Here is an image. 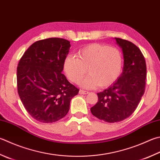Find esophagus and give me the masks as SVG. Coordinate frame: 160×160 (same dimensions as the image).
Segmentation results:
<instances>
[{"instance_id":"esophagus-1","label":"esophagus","mask_w":160,"mask_h":160,"mask_svg":"<svg viewBox=\"0 0 160 160\" xmlns=\"http://www.w3.org/2000/svg\"><path fill=\"white\" fill-rule=\"evenodd\" d=\"M79 93L80 94H83V95H86L88 94V92L86 91V90H79Z\"/></svg>"}]
</instances>
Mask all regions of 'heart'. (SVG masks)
<instances>
[{"instance_id":"obj_1","label":"heart","mask_w":160,"mask_h":160,"mask_svg":"<svg viewBox=\"0 0 160 160\" xmlns=\"http://www.w3.org/2000/svg\"><path fill=\"white\" fill-rule=\"evenodd\" d=\"M76 56H68L63 68L66 76L75 83H79L88 71L89 76L81 83L84 88H106L115 82L121 72L122 56L116 47L92 43L81 49Z\"/></svg>"}]
</instances>
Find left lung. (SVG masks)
I'll return each instance as SVG.
<instances>
[{
    "instance_id": "1",
    "label": "left lung",
    "mask_w": 160,
    "mask_h": 160,
    "mask_svg": "<svg viewBox=\"0 0 160 160\" xmlns=\"http://www.w3.org/2000/svg\"><path fill=\"white\" fill-rule=\"evenodd\" d=\"M121 48L124 66L120 76L103 92L90 108L92 114L107 122H118L136 110L145 92L146 64L141 50L131 42L115 38Z\"/></svg>"
}]
</instances>
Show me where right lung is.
<instances>
[{
	"mask_svg": "<svg viewBox=\"0 0 160 160\" xmlns=\"http://www.w3.org/2000/svg\"><path fill=\"white\" fill-rule=\"evenodd\" d=\"M70 42L52 38L35 42L17 66V90L24 107L39 122L52 123L65 117L79 89L62 72Z\"/></svg>",
	"mask_w": 160,
	"mask_h": 160,
	"instance_id": "add662e5",
	"label": "right lung"
}]
</instances>
